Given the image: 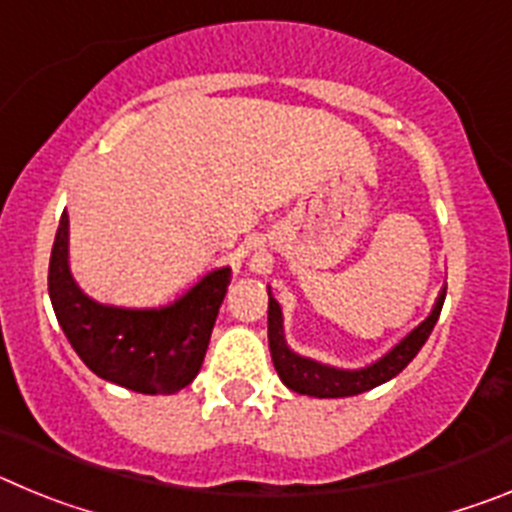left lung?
<instances>
[{
	"label": "left lung",
	"mask_w": 512,
	"mask_h": 512,
	"mask_svg": "<svg viewBox=\"0 0 512 512\" xmlns=\"http://www.w3.org/2000/svg\"><path fill=\"white\" fill-rule=\"evenodd\" d=\"M443 300H446V289H441V295H438L431 315H428L418 328L410 330L408 336L402 338L400 343H395L382 359L364 366V369H336V366L320 364V361L295 354V351L287 346L282 328V307H279V302L271 297L269 289V351L271 361H274V369H277L279 379L287 384L289 390L300 392V395L354 397L366 390H374L379 384L390 382L392 377H397V374L418 356L423 343L431 336L438 315H441Z\"/></svg>",
	"instance_id": "8db88e82"
}]
</instances>
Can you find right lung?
<instances>
[{
	"instance_id": "1",
	"label": "right lung",
	"mask_w": 512,
	"mask_h": 512,
	"mask_svg": "<svg viewBox=\"0 0 512 512\" xmlns=\"http://www.w3.org/2000/svg\"><path fill=\"white\" fill-rule=\"evenodd\" d=\"M230 274V266L210 271L166 307L102 305L71 277L69 215L63 212L48 266V295L58 325L97 377L143 395H174L200 374Z\"/></svg>"
}]
</instances>
